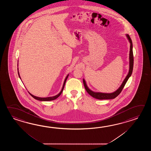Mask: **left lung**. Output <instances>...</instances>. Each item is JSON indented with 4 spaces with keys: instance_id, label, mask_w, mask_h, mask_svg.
<instances>
[{
    "instance_id": "obj_1",
    "label": "left lung",
    "mask_w": 151,
    "mask_h": 151,
    "mask_svg": "<svg viewBox=\"0 0 151 151\" xmlns=\"http://www.w3.org/2000/svg\"><path fill=\"white\" fill-rule=\"evenodd\" d=\"M127 38L128 39L129 42L131 44L130 46V51H129V72L127 77H126L125 80H124L121 86L119 87L118 90L116 91V92L112 93H96L94 92L93 91L91 90L87 86L86 83L84 79H83V83L85 88L87 91V92L90 94V96L97 99L103 100V99H112L116 98V96L119 95L120 93L122 92V89L125 85L126 82L127 81L129 78L131 77L132 71H133V63H134V58H133V44H132V42L131 39L129 35H126Z\"/></svg>"
}]
</instances>
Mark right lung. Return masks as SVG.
I'll use <instances>...</instances> for the list:
<instances>
[{"label":"right lung","instance_id":"obj_1","mask_svg":"<svg viewBox=\"0 0 151 151\" xmlns=\"http://www.w3.org/2000/svg\"><path fill=\"white\" fill-rule=\"evenodd\" d=\"M18 72V75H19V77L20 78V77L19 73V72ZM68 76L66 77V79H65V80L64 81V85H63V88H62V90H61V91H60V92L58 94H57V96H52V97H47V98H40V97H38V96H33V95H32L31 94V93H29V94L31 96L33 97V98H34L35 99L37 100H40V101H51V100H53L56 99L58 97L60 96V94H61V93L63 92V91L64 90V88L65 86V83H66V81L67 80V79H68Z\"/></svg>","mask_w":151,"mask_h":151}]
</instances>
